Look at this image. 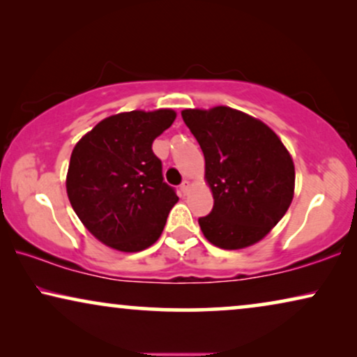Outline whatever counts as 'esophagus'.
<instances>
[{
  "label": "esophagus",
  "mask_w": 357,
  "mask_h": 357,
  "mask_svg": "<svg viewBox=\"0 0 357 357\" xmlns=\"http://www.w3.org/2000/svg\"><path fill=\"white\" fill-rule=\"evenodd\" d=\"M180 192H182L183 195H187L190 192V182H188V180H185V182L180 185Z\"/></svg>",
  "instance_id": "obj_1"
}]
</instances>
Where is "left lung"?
<instances>
[{
    "label": "left lung",
    "mask_w": 357,
    "mask_h": 357,
    "mask_svg": "<svg viewBox=\"0 0 357 357\" xmlns=\"http://www.w3.org/2000/svg\"><path fill=\"white\" fill-rule=\"evenodd\" d=\"M182 119L204 154V180L213 211L199 218L203 236L224 250L265 238L294 198L296 170L275 131L226 105L185 109Z\"/></svg>",
    "instance_id": "8db88e82"
}]
</instances>
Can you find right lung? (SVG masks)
I'll list each match as a JSON object with an SVG mask.
<instances>
[{
	"instance_id": "right-lung-1",
	"label": "right lung",
	"mask_w": 357,
	"mask_h": 357,
	"mask_svg": "<svg viewBox=\"0 0 357 357\" xmlns=\"http://www.w3.org/2000/svg\"><path fill=\"white\" fill-rule=\"evenodd\" d=\"M175 116L172 109L110 115L73 149L68 198L79 221L104 245L141 252L162 234L178 197L164 182L153 141Z\"/></svg>"
}]
</instances>
